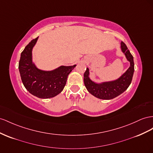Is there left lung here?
<instances>
[{
    "label": "left lung",
    "mask_w": 153,
    "mask_h": 153,
    "mask_svg": "<svg viewBox=\"0 0 153 153\" xmlns=\"http://www.w3.org/2000/svg\"><path fill=\"white\" fill-rule=\"evenodd\" d=\"M121 50L130 62V66L117 80L96 83L90 79L89 69L87 68L84 75V85L89 93L94 97L103 100H111L124 92L131 84L134 71L133 56L123 42H121Z\"/></svg>",
    "instance_id": "obj_1"
}]
</instances>
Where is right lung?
<instances>
[{"instance_id":"right-lung-1","label":"right lung","mask_w":153,"mask_h":153,"mask_svg":"<svg viewBox=\"0 0 153 153\" xmlns=\"http://www.w3.org/2000/svg\"><path fill=\"white\" fill-rule=\"evenodd\" d=\"M38 38L32 40L21 53L19 69L22 83L29 92L40 98H50L62 91L69 74L76 65H61L51 71L39 69L32 60V50Z\"/></svg>"}]
</instances>
